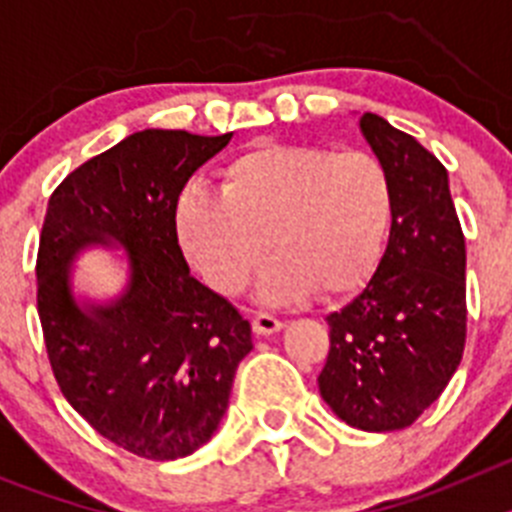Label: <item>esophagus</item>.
I'll return each mask as SVG.
<instances>
[{
  "instance_id": "34e87169",
  "label": "esophagus",
  "mask_w": 512,
  "mask_h": 512,
  "mask_svg": "<svg viewBox=\"0 0 512 512\" xmlns=\"http://www.w3.org/2000/svg\"><path fill=\"white\" fill-rule=\"evenodd\" d=\"M282 328V320H279L277 315H271V312H259V315L253 318V330H256L259 336H271V333H279Z\"/></svg>"
}]
</instances>
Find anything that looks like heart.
<instances>
[{"label": "heart", "mask_w": 512, "mask_h": 512, "mask_svg": "<svg viewBox=\"0 0 512 512\" xmlns=\"http://www.w3.org/2000/svg\"><path fill=\"white\" fill-rule=\"evenodd\" d=\"M395 179L374 153L259 143L230 158L220 189L194 184L176 205V233L194 269L238 292L271 251L259 295L292 305L318 289L343 297L382 264L395 230Z\"/></svg>", "instance_id": "b5f03b06"}]
</instances>
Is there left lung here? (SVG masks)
<instances>
[{
    "mask_svg": "<svg viewBox=\"0 0 512 512\" xmlns=\"http://www.w3.org/2000/svg\"><path fill=\"white\" fill-rule=\"evenodd\" d=\"M366 143L395 179V230L361 295L330 312L318 387L361 431L408 428L454 377L467 341V246L449 174L413 135L366 112Z\"/></svg>",
    "mask_w": 512,
    "mask_h": 512,
    "instance_id": "1",
    "label": "left lung"
}]
</instances>
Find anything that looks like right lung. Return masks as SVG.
Returning a JSON list of instances; mask_svg holds the SVG:
<instances>
[{"instance_id":"add662e5","label":"right lung","mask_w":512,"mask_h":512,"mask_svg":"<svg viewBox=\"0 0 512 512\" xmlns=\"http://www.w3.org/2000/svg\"><path fill=\"white\" fill-rule=\"evenodd\" d=\"M233 133L140 130L56 187L38 248V315L53 377L99 436L153 461L189 456L228 408L251 323L189 274L176 202ZM87 245L129 253L126 292L79 306L70 264Z\"/></svg>"}]
</instances>
